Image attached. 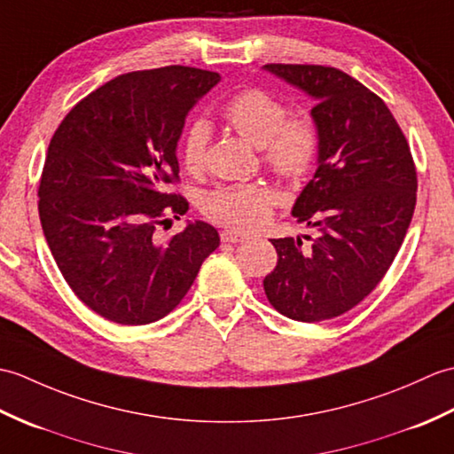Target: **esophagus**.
<instances>
[{
  "label": "esophagus",
  "mask_w": 454,
  "mask_h": 454,
  "mask_svg": "<svg viewBox=\"0 0 454 454\" xmlns=\"http://www.w3.org/2000/svg\"><path fill=\"white\" fill-rule=\"evenodd\" d=\"M247 239L248 235L240 233V231H231V229L221 231V240H223V243H243Z\"/></svg>",
  "instance_id": "1"
}]
</instances>
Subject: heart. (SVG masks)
I'll return each mask as SVG.
<instances>
[{
	"instance_id": "obj_1",
	"label": "heart",
	"mask_w": 454,
	"mask_h": 454,
	"mask_svg": "<svg viewBox=\"0 0 454 454\" xmlns=\"http://www.w3.org/2000/svg\"><path fill=\"white\" fill-rule=\"evenodd\" d=\"M223 118L248 144L262 149V160L279 178L299 183L309 175L318 155V129L309 116L286 118V106L262 89H245L223 106ZM211 128L206 120H194L180 144V157L190 173L206 167ZM278 201L266 184L221 186L204 201L206 215L217 223L253 231L266 223Z\"/></svg>"
}]
</instances>
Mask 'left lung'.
Here are the masks:
<instances>
[{"instance_id":"1","label":"left lung","mask_w":454,"mask_h":454,"mask_svg":"<svg viewBox=\"0 0 454 454\" xmlns=\"http://www.w3.org/2000/svg\"><path fill=\"white\" fill-rule=\"evenodd\" d=\"M307 93L320 145L317 170L291 214L317 239H271L278 266L264 278L278 312L299 322L344 315L385 278L416 207L410 145L382 98L336 67L268 64Z\"/></svg>"}]
</instances>
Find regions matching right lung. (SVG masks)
Masks as SVG:
<instances>
[{
	"label": "right lung",
	"mask_w": 454,
	"mask_h": 454,
	"mask_svg": "<svg viewBox=\"0 0 454 454\" xmlns=\"http://www.w3.org/2000/svg\"><path fill=\"white\" fill-rule=\"evenodd\" d=\"M219 79L186 66L118 75L69 110L50 139L38 186L46 243L74 294L116 325L167 317L219 247L204 221L155 240L157 225L188 211L167 186L178 180L184 120Z\"/></svg>",
	"instance_id": "add662e5"
}]
</instances>
